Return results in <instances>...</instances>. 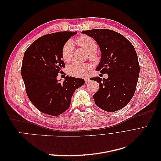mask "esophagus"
<instances>
[{"mask_svg": "<svg viewBox=\"0 0 161 161\" xmlns=\"http://www.w3.org/2000/svg\"><path fill=\"white\" fill-rule=\"evenodd\" d=\"M85 82H88L90 81V79H89V78H85Z\"/></svg>", "mask_w": 161, "mask_h": 161, "instance_id": "obj_1", "label": "esophagus"}]
</instances>
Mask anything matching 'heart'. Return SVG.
<instances>
[{"label": "heart", "mask_w": 161, "mask_h": 161, "mask_svg": "<svg viewBox=\"0 0 161 161\" xmlns=\"http://www.w3.org/2000/svg\"><path fill=\"white\" fill-rule=\"evenodd\" d=\"M76 43L78 45L89 52V58L92 60H98V56L95 53L97 49V44L94 39L88 36H82L76 39ZM62 55L63 60L65 62H69L71 60L73 55V46L71 42H66L63 46ZM91 69L92 65L91 64L88 63L80 64V63L75 62L68 68V72L73 76H84Z\"/></svg>", "instance_id": "obj_1"}]
</instances>
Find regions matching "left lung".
Returning <instances> with one entry per match:
<instances>
[{
  "label": "left lung",
  "mask_w": 161,
  "mask_h": 161,
  "mask_svg": "<svg viewBox=\"0 0 161 161\" xmlns=\"http://www.w3.org/2000/svg\"><path fill=\"white\" fill-rule=\"evenodd\" d=\"M99 45L101 58L96 70L108 79L91 78L99 88L93 95L99 108L108 112L121 109L132 98L139 77L140 66L134 46L121 34L105 29L82 31Z\"/></svg>",
  "instance_id": "obj_1"
}]
</instances>
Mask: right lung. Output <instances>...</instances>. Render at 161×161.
<instances>
[{
  "instance_id": "1",
  "label": "right lung",
  "mask_w": 161,
  "mask_h": 161,
  "mask_svg": "<svg viewBox=\"0 0 161 161\" xmlns=\"http://www.w3.org/2000/svg\"><path fill=\"white\" fill-rule=\"evenodd\" d=\"M77 31H60L43 36L24 53L21 76L29 99L43 114L57 116L69 108L75 91L85 84L82 79L66 76L63 82L57 76L65 67L62 47Z\"/></svg>"
}]
</instances>
